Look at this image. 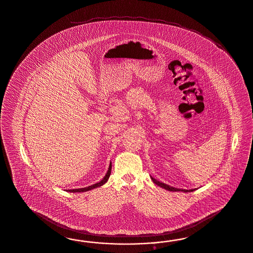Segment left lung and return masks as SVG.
Instances as JSON below:
<instances>
[{
  "mask_svg": "<svg viewBox=\"0 0 253 253\" xmlns=\"http://www.w3.org/2000/svg\"><path fill=\"white\" fill-rule=\"evenodd\" d=\"M151 179H152V181H153L154 183L157 184L158 186H160V187H162V188L166 189L167 191H170V192H179V191H181V192H191L194 191V190H180V189H176V188L171 187V186H169V185H166V184L160 182L159 180L155 179V178H153L152 176H151Z\"/></svg>",
  "mask_w": 253,
  "mask_h": 253,
  "instance_id": "1",
  "label": "left lung"
}]
</instances>
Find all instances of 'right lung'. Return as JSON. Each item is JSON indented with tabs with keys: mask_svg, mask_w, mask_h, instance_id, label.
I'll return each mask as SVG.
<instances>
[{
	"mask_svg": "<svg viewBox=\"0 0 253 253\" xmlns=\"http://www.w3.org/2000/svg\"><path fill=\"white\" fill-rule=\"evenodd\" d=\"M111 168H112V166H111V164H110V166H109V168H108V171H107V173L105 175V177L100 181V182H98V183L93 184V185H91V186H88V187H86V188H82V189H74V190H68V192H87V191H89V190H92V189H94V188H97V187H101L102 185H104V184L108 180V178H109V176H110V174H111Z\"/></svg>",
	"mask_w": 253,
	"mask_h": 253,
	"instance_id": "right-lung-1",
	"label": "right lung"
}]
</instances>
